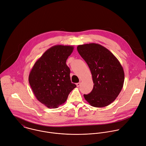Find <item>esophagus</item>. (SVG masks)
Wrapping results in <instances>:
<instances>
[{
	"label": "esophagus",
	"instance_id": "1",
	"mask_svg": "<svg viewBox=\"0 0 146 146\" xmlns=\"http://www.w3.org/2000/svg\"><path fill=\"white\" fill-rule=\"evenodd\" d=\"M80 85H81V83H80V82H78V83H77V84H76V85H77V87L80 86Z\"/></svg>",
	"mask_w": 146,
	"mask_h": 146
}]
</instances>
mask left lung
Instances as JSON below:
<instances>
[{
  "mask_svg": "<svg viewBox=\"0 0 146 146\" xmlns=\"http://www.w3.org/2000/svg\"><path fill=\"white\" fill-rule=\"evenodd\" d=\"M77 51L88 64L92 76L93 88L85 99L94 107L108 106L120 93L124 81L123 68L117 58L98 43L78 45Z\"/></svg>",
  "mask_w": 146,
  "mask_h": 146,
  "instance_id": "obj_1",
  "label": "left lung"
}]
</instances>
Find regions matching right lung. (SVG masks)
I'll use <instances>...</instances> for the list:
<instances>
[{
    "label": "right lung",
    "mask_w": 146,
    "mask_h": 146,
    "mask_svg": "<svg viewBox=\"0 0 146 146\" xmlns=\"http://www.w3.org/2000/svg\"><path fill=\"white\" fill-rule=\"evenodd\" d=\"M74 49L72 46L55 45L35 62L29 81L36 99L48 108H57L67 100L76 87L72 83L66 62Z\"/></svg>",
    "instance_id": "1"
}]
</instances>
